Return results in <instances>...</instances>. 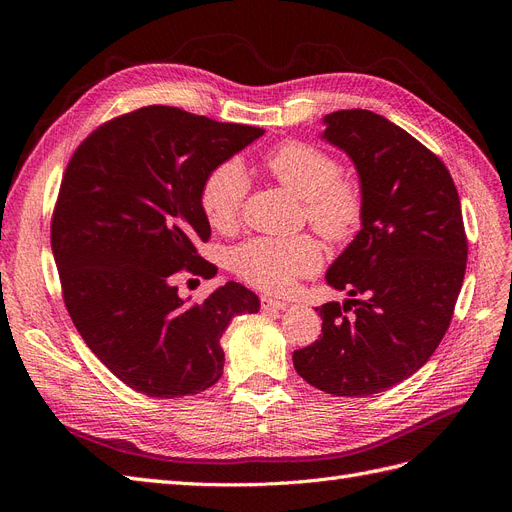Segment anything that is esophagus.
Returning <instances> with one entry per match:
<instances>
[{
	"mask_svg": "<svg viewBox=\"0 0 512 512\" xmlns=\"http://www.w3.org/2000/svg\"><path fill=\"white\" fill-rule=\"evenodd\" d=\"M260 305H262V309H286L288 307V303L271 299V297H260Z\"/></svg>",
	"mask_w": 512,
	"mask_h": 512,
	"instance_id": "obj_1",
	"label": "esophagus"
}]
</instances>
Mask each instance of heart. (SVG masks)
<instances>
[{"instance_id": "1", "label": "heart", "mask_w": 512, "mask_h": 512, "mask_svg": "<svg viewBox=\"0 0 512 512\" xmlns=\"http://www.w3.org/2000/svg\"><path fill=\"white\" fill-rule=\"evenodd\" d=\"M269 173L303 198V218L329 243H348L363 226L365 198L359 185L342 175L329 151L305 141H286L265 156ZM247 175L239 160H222L200 181L198 205L211 228L235 230L247 198ZM322 265V245L314 235L252 237L230 254L239 280L265 292H286L299 277Z\"/></svg>"}]
</instances>
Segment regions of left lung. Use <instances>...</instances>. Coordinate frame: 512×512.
Instances as JSON below:
<instances>
[{
  "label": "left lung",
  "instance_id": "left-lung-1",
  "mask_svg": "<svg viewBox=\"0 0 512 512\" xmlns=\"http://www.w3.org/2000/svg\"><path fill=\"white\" fill-rule=\"evenodd\" d=\"M324 123V138L359 170L365 218L327 273L352 299L316 307L320 339L294 350L292 363L324 393L369 397L436 352L466 275L468 237L453 177L436 153L363 108L335 111Z\"/></svg>",
  "mask_w": 512,
  "mask_h": 512
}]
</instances>
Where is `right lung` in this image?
<instances>
[{
  "label": "right lung",
  "instance_id": "add662e5",
  "mask_svg": "<svg viewBox=\"0 0 512 512\" xmlns=\"http://www.w3.org/2000/svg\"><path fill=\"white\" fill-rule=\"evenodd\" d=\"M262 134L153 104L104 121L72 153L51 220L61 297L89 350L136 393L209 389L230 320L258 312L237 282L188 305L173 280L218 273L196 250L211 237L200 181Z\"/></svg>",
  "mask_w": 512,
  "mask_h": 512
}]
</instances>
